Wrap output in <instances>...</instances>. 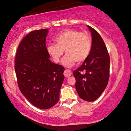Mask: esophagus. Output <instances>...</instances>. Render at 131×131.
<instances>
[{
    "mask_svg": "<svg viewBox=\"0 0 131 131\" xmlns=\"http://www.w3.org/2000/svg\"><path fill=\"white\" fill-rule=\"evenodd\" d=\"M72 75V72L71 70L69 69H66L64 72V76H65L66 78H69L70 76Z\"/></svg>",
    "mask_w": 131,
    "mask_h": 131,
    "instance_id": "esophagus-1",
    "label": "esophagus"
}]
</instances>
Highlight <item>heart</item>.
<instances>
[{
  "mask_svg": "<svg viewBox=\"0 0 131 131\" xmlns=\"http://www.w3.org/2000/svg\"><path fill=\"white\" fill-rule=\"evenodd\" d=\"M55 44H49L47 51L53 62L59 63L63 55L66 56L62 62L67 67H71L77 62L84 61L89 57L92 49V39L87 32H80L73 29H68L60 33L55 38Z\"/></svg>",
  "mask_w": 131,
  "mask_h": 131,
  "instance_id": "1",
  "label": "heart"
}]
</instances>
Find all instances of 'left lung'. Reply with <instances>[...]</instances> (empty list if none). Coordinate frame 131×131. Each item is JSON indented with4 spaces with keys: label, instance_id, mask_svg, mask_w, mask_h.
<instances>
[{
    "label": "left lung",
    "instance_id": "obj_1",
    "mask_svg": "<svg viewBox=\"0 0 131 131\" xmlns=\"http://www.w3.org/2000/svg\"><path fill=\"white\" fill-rule=\"evenodd\" d=\"M88 26L92 36V49L89 57L73 73L79 97L85 101H93L100 96L107 86L110 58L100 35Z\"/></svg>",
    "mask_w": 131,
    "mask_h": 131
}]
</instances>
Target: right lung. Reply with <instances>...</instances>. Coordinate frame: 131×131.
I'll return each mask as SVG.
<instances>
[{"instance_id":"1","label":"right lung","mask_w":131,"mask_h":131,"mask_svg":"<svg viewBox=\"0 0 131 131\" xmlns=\"http://www.w3.org/2000/svg\"><path fill=\"white\" fill-rule=\"evenodd\" d=\"M48 30L32 31L22 39L15 57L18 88L38 108H50L58 103L64 80L63 66L49 59L46 43Z\"/></svg>"}]
</instances>
